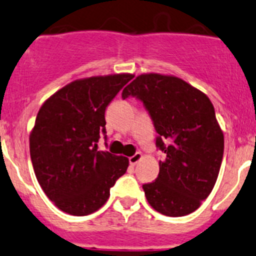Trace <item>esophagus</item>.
Listing matches in <instances>:
<instances>
[{"label": "esophagus", "mask_w": 256, "mask_h": 256, "mask_svg": "<svg viewBox=\"0 0 256 256\" xmlns=\"http://www.w3.org/2000/svg\"><path fill=\"white\" fill-rule=\"evenodd\" d=\"M141 158H142V154L136 152V154H134L132 156H130V158H128V162H130L131 166H135L136 164L141 160Z\"/></svg>", "instance_id": "obj_1"}]
</instances>
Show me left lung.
Wrapping results in <instances>:
<instances>
[{"instance_id":"8db88e82","label":"left lung","mask_w":256,"mask_h":256,"mask_svg":"<svg viewBox=\"0 0 256 256\" xmlns=\"http://www.w3.org/2000/svg\"><path fill=\"white\" fill-rule=\"evenodd\" d=\"M122 98L145 106L165 154L155 181L144 184L148 204L166 216L195 212L212 192L224 155V135L205 94L181 78L140 75L126 86Z\"/></svg>"}]
</instances>
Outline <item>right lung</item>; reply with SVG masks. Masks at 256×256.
<instances>
[{"label": "right lung", "mask_w": 256, "mask_h": 256, "mask_svg": "<svg viewBox=\"0 0 256 256\" xmlns=\"http://www.w3.org/2000/svg\"><path fill=\"white\" fill-rule=\"evenodd\" d=\"M132 78L118 74L76 80L40 108L30 135L32 166L44 192L62 212L75 216L95 212L128 170V158L98 151V142L101 134L106 140V108Z\"/></svg>", "instance_id": "right-lung-1"}]
</instances>
